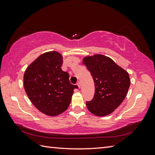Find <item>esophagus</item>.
<instances>
[{
	"label": "esophagus",
	"mask_w": 155,
	"mask_h": 155,
	"mask_svg": "<svg viewBox=\"0 0 155 155\" xmlns=\"http://www.w3.org/2000/svg\"><path fill=\"white\" fill-rule=\"evenodd\" d=\"M77 84L78 85V88H81V83H80V82H78V83H77Z\"/></svg>",
	"instance_id": "34e87169"
}]
</instances>
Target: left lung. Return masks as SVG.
<instances>
[{
    "mask_svg": "<svg viewBox=\"0 0 155 155\" xmlns=\"http://www.w3.org/2000/svg\"><path fill=\"white\" fill-rule=\"evenodd\" d=\"M94 83L93 98L87 101L88 110L97 116H107L119 106L127 96L130 81L128 72L111 58L96 54L83 59Z\"/></svg>",
    "mask_w": 155,
    "mask_h": 155,
    "instance_id": "obj_1",
    "label": "left lung"
}]
</instances>
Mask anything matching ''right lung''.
Masks as SVG:
<instances>
[{
	"label": "right lung",
	"instance_id": "add662e5",
	"mask_svg": "<svg viewBox=\"0 0 155 155\" xmlns=\"http://www.w3.org/2000/svg\"><path fill=\"white\" fill-rule=\"evenodd\" d=\"M62 55L56 51L41 54L28 66L24 74L26 93L42 113L56 116L67 109L76 84L61 69Z\"/></svg>",
	"mask_w": 155,
	"mask_h": 155
}]
</instances>
